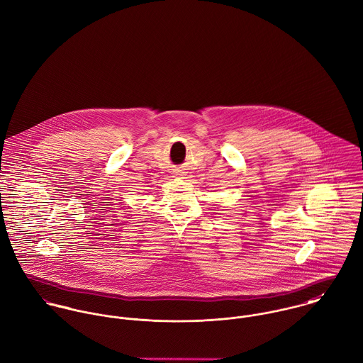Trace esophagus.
I'll use <instances>...</instances> for the list:
<instances>
[{
  "label": "esophagus",
  "instance_id": "esophagus-1",
  "mask_svg": "<svg viewBox=\"0 0 363 363\" xmlns=\"http://www.w3.org/2000/svg\"><path fill=\"white\" fill-rule=\"evenodd\" d=\"M175 175H182V174H178V172H177V174H175Z\"/></svg>",
  "mask_w": 363,
  "mask_h": 363
}]
</instances>
